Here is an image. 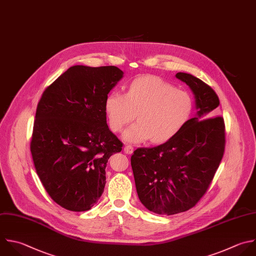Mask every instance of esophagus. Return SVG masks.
Returning <instances> with one entry per match:
<instances>
[{"instance_id":"esophagus-1","label":"esophagus","mask_w":256,"mask_h":256,"mask_svg":"<svg viewBox=\"0 0 256 256\" xmlns=\"http://www.w3.org/2000/svg\"><path fill=\"white\" fill-rule=\"evenodd\" d=\"M133 151H134V148H133L131 145H126V146L124 147V152H125L126 154H132Z\"/></svg>"}]
</instances>
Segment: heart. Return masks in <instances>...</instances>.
Here are the masks:
<instances>
[{"mask_svg": "<svg viewBox=\"0 0 256 256\" xmlns=\"http://www.w3.org/2000/svg\"><path fill=\"white\" fill-rule=\"evenodd\" d=\"M104 107L113 132L122 131L137 114L138 122L123 134L125 141L142 143L152 139L160 144L173 139L186 126L192 116L194 102L187 91L148 75L132 80L126 94L109 93Z\"/></svg>", "mask_w": 256, "mask_h": 256, "instance_id": "b5f03b06", "label": "heart"}]
</instances>
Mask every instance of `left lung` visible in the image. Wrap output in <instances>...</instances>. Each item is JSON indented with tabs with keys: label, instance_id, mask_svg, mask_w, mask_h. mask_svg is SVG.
<instances>
[{
	"label": "left lung",
	"instance_id": "8db88e82",
	"mask_svg": "<svg viewBox=\"0 0 256 256\" xmlns=\"http://www.w3.org/2000/svg\"><path fill=\"white\" fill-rule=\"evenodd\" d=\"M176 78L191 89L196 116L173 139L153 148H138L131 156L141 203L156 214L173 215L196 205L206 193L225 148V125L214 116L219 99L214 90L187 73Z\"/></svg>",
	"mask_w": 256,
	"mask_h": 256
}]
</instances>
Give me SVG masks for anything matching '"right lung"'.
Returning <instances> with one entry per match:
<instances>
[{
  "instance_id": "add662e5",
  "label": "right lung",
  "mask_w": 256,
  "mask_h": 256,
  "mask_svg": "<svg viewBox=\"0 0 256 256\" xmlns=\"http://www.w3.org/2000/svg\"><path fill=\"white\" fill-rule=\"evenodd\" d=\"M115 66L70 67L44 91L36 111L31 153L50 197L87 211L101 197L106 166L122 142L107 125L105 99L122 79Z\"/></svg>"
}]
</instances>
